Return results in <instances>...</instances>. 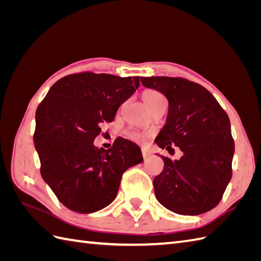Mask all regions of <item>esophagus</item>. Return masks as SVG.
<instances>
[{
	"instance_id": "1",
	"label": "esophagus",
	"mask_w": 261,
	"mask_h": 261,
	"mask_svg": "<svg viewBox=\"0 0 261 261\" xmlns=\"http://www.w3.org/2000/svg\"><path fill=\"white\" fill-rule=\"evenodd\" d=\"M150 154H151L150 152L145 150V149H142V157H143V159H147L148 157H150Z\"/></svg>"
}]
</instances>
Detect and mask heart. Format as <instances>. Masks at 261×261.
<instances>
[{"instance_id":"b5f03b06","label":"heart","mask_w":261,"mask_h":261,"mask_svg":"<svg viewBox=\"0 0 261 261\" xmlns=\"http://www.w3.org/2000/svg\"><path fill=\"white\" fill-rule=\"evenodd\" d=\"M142 101L145 102L146 107L149 110H152L157 107V105L162 104L166 102V97L163 95L162 93H159L158 91L154 90H147L142 93ZM126 137L129 139L134 140L136 142H141L145 140V135H142L141 132L136 131V130H127L126 132Z\"/></svg>"}]
</instances>
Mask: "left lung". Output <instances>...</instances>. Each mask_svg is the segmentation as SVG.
I'll use <instances>...</instances> for the list:
<instances>
[{
	"label": "left lung",
	"mask_w": 261,
	"mask_h": 261,
	"mask_svg": "<svg viewBox=\"0 0 261 261\" xmlns=\"http://www.w3.org/2000/svg\"><path fill=\"white\" fill-rule=\"evenodd\" d=\"M142 85L168 99L166 124L154 142L182 151L179 160L162 156L164 169L153 179L166 208L198 215L215 207L232 177L234 141L230 119L206 88L180 77H141Z\"/></svg>",
	"instance_id": "1"
}]
</instances>
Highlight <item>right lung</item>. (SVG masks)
Masks as SVG:
<instances>
[{
    "label": "right lung",
    "instance_id": "1",
    "mask_svg": "<svg viewBox=\"0 0 261 261\" xmlns=\"http://www.w3.org/2000/svg\"><path fill=\"white\" fill-rule=\"evenodd\" d=\"M140 85V77L86 73L55 83L36 112L33 136L41 176L59 202L77 213L107 207L118 194L122 175L142 163L141 149L119 137L109 150L94 146L101 124Z\"/></svg>",
    "mask_w": 261,
    "mask_h": 261
}]
</instances>
